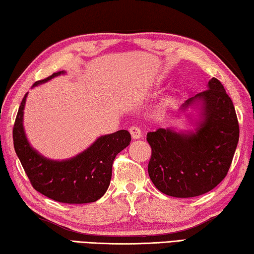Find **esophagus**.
Returning a JSON list of instances; mask_svg holds the SVG:
<instances>
[{
    "instance_id": "1",
    "label": "esophagus",
    "mask_w": 254,
    "mask_h": 254,
    "mask_svg": "<svg viewBox=\"0 0 254 254\" xmlns=\"http://www.w3.org/2000/svg\"><path fill=\"white\" fill-rule=\"evenodd\" d=\"M129 132H130V135H131L133 140L139 139V138L141 137V130H140L139 127H136V126L130 127V128H129Z\"/></svg>"
}]
</instances>
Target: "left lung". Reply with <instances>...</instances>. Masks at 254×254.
<instances>
[{
	"label": "left lung",
	"instance_id": "8db88e82",
	"mask_svg": "<svg viewBox=\"0 0 254 254\" xmlns=\"http://www.w3.org/2000/svg\"><path fill=\"white\" fill-rule=\"evenodd\" d=\"M207 87L179 108L190 121L189 111L197 112L191 122L193 130L169 127L147 133L151 147L148 174L167 195L191 198L207 193L221 183L231 166L239 141L236 109L217 78L210 79Z\"/></svg>",
	"mask_w": 254,
	"mask_h": 254
}]
</instances>
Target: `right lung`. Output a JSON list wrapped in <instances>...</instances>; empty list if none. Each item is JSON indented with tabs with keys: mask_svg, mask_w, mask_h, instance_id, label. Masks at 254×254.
I'll use <instances>...</instances> for the list:
<instances>
[{
	"mask_svg": "<svg viewBox=\"0 0 254 254\" xmlns=\"http://www.w3.org/2000/svg\"><path fill=\"white\" fill-rule=\"evenodd\" d=\"M65 73V70L57 71L50 77L38 80L33 87ZM27 94L18 108L13 141L14 149L33 188L47 198L63 203L97 201L111 184L115 157L131 141L130 133L128 130H118L100 136L87 149L69 159H50L31 146L24 130L23 116Z\"/></svg>",
	"mask_w": 254,
	"mask_h": 254,
	"instance_id": "add662e5",
	"label": "right lung"
}]
</instances>
